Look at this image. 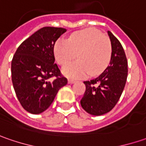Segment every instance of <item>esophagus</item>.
Segmentation results:
<instances>
[{
    "label": "esophagus",
    "mask_w": 146,
    "mask_h": 146,
    "mask_svg": "<svg viewBox=\"0 0 146 146\" xmlns=\"http://www.w3.org/2000/svg\"><path fill=\"white\" fill-rule=\"evenodd\" d=\"M68 82L69 83V84H73V83L76 82V81H75V80H73V79H68Z\"/></svg>",
    "instance_id": "esophagus-1"
}]
</instances>
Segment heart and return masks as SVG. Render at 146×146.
Segmentation results:
<instances>
[{
  "mask_svg": "<svg viewBox=\"0 0 146 146\" xmlns=\"http://www.w3.org/2000/svg\"><path fill=\"white\" fill-rule=\"evenodd\" d=\"M111 52L110 39L94 28L76 31L68 41L58 39L54 46L56 60L62 66L76 56L78 57V60L63 68L64 74L71 78H83L89 73L91 76L102 73L110 63Z\"/></svg>",
  "mask_w": 146,
  "mask_h": 146,
  "instance_id": "b5f03b06",
  "label": "heart"
}]
</instances>
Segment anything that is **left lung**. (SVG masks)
Returning <instances> with one entry per match:
<instances>
[{"mask_svg": "<svg viewBox=\"0 0 146 146\" xmlns=\"http://www.w3.org/2000/svg\"><path fill=\"white\" fill-rule=\"evenodd\" d=\"M108 35L112 49L110 65L98 78L84 82L86 91L81 105L93 115H101L113 109L122 94L128 77V60L123 47L111 31H108Z\"/></svg>", "mask_w": 146, "mask_h": 146, "instance_id": "8db88e82", "label": "left lung"}]
</instances>
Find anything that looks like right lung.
Returning a JSON list of instances; mask_svg holds the SVG:
<instances>
[{
    "label": "right lung",
    "instance_id": "obj_1",
    "mask_svg": "<svg viewBox=\"0 0 146 146\" xmlns=\"http://www.w3.org/2000/svg\"><path fill=\"white\" fill-rule=\"evenodd\" d=\"M66 29L45 27L20 44L11 63L13 89L23 108L42 113L68 81L55 64L54 45Z\"/></svg>",
    "mask_w": 146,
    "mask_h": 146
}]
</instances>
